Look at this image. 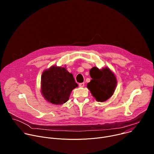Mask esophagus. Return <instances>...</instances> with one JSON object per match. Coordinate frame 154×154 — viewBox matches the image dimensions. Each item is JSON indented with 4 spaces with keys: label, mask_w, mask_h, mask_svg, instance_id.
Returning <instances> with one entry per match:
<instances>
[{
    "label": "esophagus",
    "mask_w": 154,
    "mask_h": 154,
    "mask_svg": "<svg viewBox=\"0 0 154 154\" xmlns=\"http://www.w3.org/2000/svg\"><path fill=\"white\" fill-rule=\"evenodd\" d=\"M79 86L80 87H83L84 86H85V83L84 82H83V83H79Z\"/></svg>",
    "instance_id": "34e87169"
}]
</instances>
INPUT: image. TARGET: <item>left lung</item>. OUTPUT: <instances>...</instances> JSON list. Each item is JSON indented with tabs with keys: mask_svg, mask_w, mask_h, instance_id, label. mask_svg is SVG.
<instances>
[{
	"mask_svg": "<svg viewBox=\"0 0 154 154\" xmlns=\"http://www.w3.org/2000/svg\"><path fill=\"white\" fill-rule=\"evenodd\" d=\"M90 72L92 79L87 84V88L97 101H106L112 96L116 87L117 80L115 74L107 67L100 70L94 67Z\"/></svg>",
	"mask_w": 154,
	"mask_h": 154,
	"instance_id": "obj_1",
	"label": "left lung"
}]
</instances>
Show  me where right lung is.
<instances>
[{
  "label": "right lung",
  "instance_id": "1",
  "mask_svg": "<svg viewBox=\"0 0 154 154\" xmlns=\"http://www.w3.org/2000/svg\"><path fill=\"white\" fill-rule=\"evenodd\" d=\"M77 86L73 75L63 67L52 66L41 75L42 94L52 104L61 105L66 102L71 91Z\"/></svg>",
  "mask_w": 154,
  "mask_h": 154
}]
</instances>
